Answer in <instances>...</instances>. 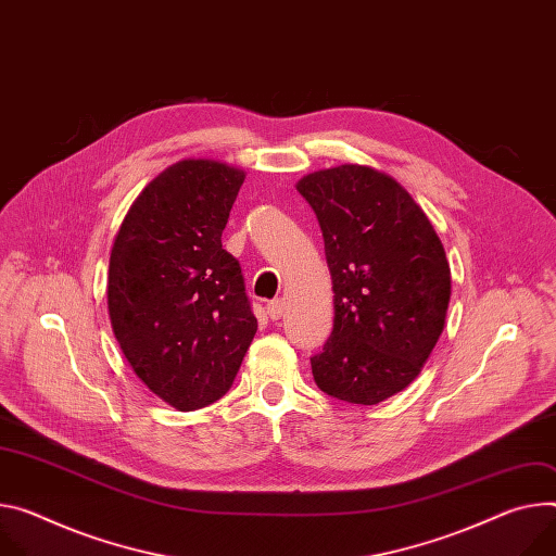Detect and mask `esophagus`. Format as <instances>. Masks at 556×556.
Listing matches in <instances>:
<instances>
[{"label": "esophagus", "instance_id": "obj_1", "mask_svg": "<svg viewBox=\"0 0 556 556\" xmlns=\"http://www.w3.org/2000/svg\"><path fill=\"white\" fill-rule=\"evenodd\" d=\"M283 311H286L283 299H273L270 304H268V315H270V319H273V321L281 319V317H283Z\"/></svg>", "mask_w": 556, "mask_h": 556}]
</instances>
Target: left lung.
<instances>
[{
  "label": "left lung",
  "instance_id": "8db88e82",
  "mask_svg": "<svg viewBox=\"0 0 556 556\" xmlns=\"http://www.w3.org/2000/svg\"><path fill=\"white\" fill-rule=\"evenodd\" d=\"M324 232L334 326L311 359L319 390L375 406L408 388L437 345L450 266L410 192L370 166L343 164L299 179Z\"/></svg>",
  "mask_w": 556,
  "mask_h": 556
}]
</instances>
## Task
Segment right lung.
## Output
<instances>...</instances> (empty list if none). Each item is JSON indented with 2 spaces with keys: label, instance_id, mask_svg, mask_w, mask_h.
<instances>
[{
  "label": "right lung",
  "instance_id": "right-lung-1",
  "mask_svg": "<svg viewBox=\"0 0 556 556\" xmlns=\"http://www.w3.org/2000/svg\"><path fill=\"white\" fill-rule=\"evenodd\" d=\"M245 173L184 160L132 201L109 266V315L135 375L168 406H211L257 332L222 232Z\"/></svg>",
  "mask_w": 556,
  "mask_h": 556
}]
</instances>
